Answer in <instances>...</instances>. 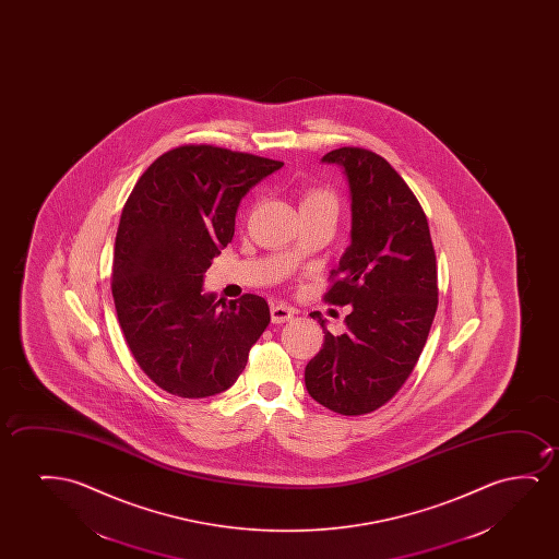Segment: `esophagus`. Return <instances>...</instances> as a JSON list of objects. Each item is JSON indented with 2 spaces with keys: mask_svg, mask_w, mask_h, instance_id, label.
<instances>
[{
  "mask_svg": "<svg viewBox=\"0 0 559 559\" xmlns=\"http://www.w3.org/2000/svg\"><path fill=\"white\" fill-rule=\"evenodd\" d=\"M294 313H296L294 307L284 306V304H273L271 306V321L275 322V324L292 321Z\"/></svg>",
  "mask_w": 559,
  "mask_h": 559,
  "instance_id": "obj_1",
  "label": "esophagus"
}]
</instances>
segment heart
<instances>
[{
	"label": "heart",
	"mask_w": 559,
	"mask_h": 559,
	"mask_svg": "<svg viewBox=\"0 0 559 559\" xmlns=\"http://www.w3.org/2000/svg\"><path fill=\"white\" fill-rule=\"evenodd\" d=\"M299 214L301 212H322L336 219L340 202H337L336 192L330 191L326 187H313L301 192L299 197Z\"/></svg>",
	"instance_id": "obj_1"
}]
</instances>
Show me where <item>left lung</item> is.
<instances>
[{"label":"left lung","mask_w":559,"mask_h":559,"mask_svg":"<svg viewBox=\"0 0 559 559\" xmlns=\"http://www.w3.org/2000/svg\"><path fill=\"white\" fill-rule=\"evenodd\" d=\"M322 162L345 169L352 191V246L330 271L324 301L352 306L345 332L324 329L307 362L309 395L344 416L395 397L420 359L436 317V250L420 202L380 154L342 146Z\"/></svg>","instance_id":"8db88e82"}]
</instances>
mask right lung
Instances as JSON below:
<instances>
[{"label": "right lung", "mask_w": 559, "mask_h": 559, "mask_svg": "<svg viewBox=\"0 0 559 559\" xmlns=\"http://www.w3.org/2000/svg\"><path fill=\"white\" fill-rule=\"evenodd\" d=\"M283 166L223 146H176L145 169L126 200L110 284L116 314L133 359L171 395L229 390L267 329L261 296L225 304L204 294L202 283L233 240L242 197Z\"/></svg>", "instance_id": "1"}]
</instances>
